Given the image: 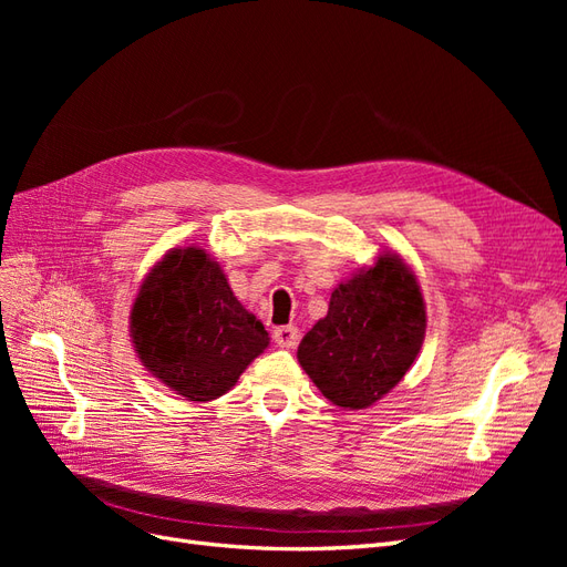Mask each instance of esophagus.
Wrapping results in <instances>:
<instances>
[{
	"mask_svg": "<svg viewBox=\"0 0 567 567\" xmlns=\"http://www.w3.org/2000/svg\"><path fill=\"white\" fill-rule=\"evenodd\" d=\"M274 342H277L279 348H296L298 346V329L296 326H279V329L274 331Z\"/></svg>",
	"mask_w": 567,
	"mask_h": 567,
	"instance_id": "obj_1",
	"label": "esophagus"
}]
</instances>
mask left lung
Returning <instances> with one entry per match:
<instances>
[{
    "label": "left lung",
    "instance_id": "left-lung-1",
    "mask_svg": "<svg viewBox=\"0 0 567 567\" xmlns=\"http://www.w3.org/2000/svg\"><path fill=\"white\" fill-rule=\"evenodd\" d=\"M425 302L398 252L342 281L329 312L300 340L298 362L326 400L367 409L398 385L423 346Z\"/></svg>",
    "mask_w": 567,
    "mask_h": 567
}]
</instances>
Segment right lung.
Returning <instances> with one entry per match:
<instances>
[{"label": "right lung", "mask_w": 567, "mask_h": 567, "mask_svg": "<svg viewBox=\"0 0 567 567\" xmlns=\"http://www.w3.org/2000/svg\"><path fill=\"white\" fill-rule=\"evenodd\" d=\"M140 362L188 402L229 392L269 333L236 300L225 271L203 248H173L151 267L130 312Z\"/></svg>", "instance_id": "obj_1"}]
</instances>
